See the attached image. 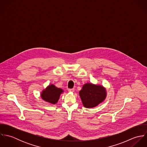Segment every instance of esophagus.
Returning a JSON list of instances; mask_svg holds the SVG:
<instances>
[{
	"instance_id": "34e87169",
	"label": "esophagus",
	"mask_w": 147,
	"mask_h": 147,
	"mask_svg": "<svg viewBox=\"0 0 147 147\" xmlns=\"http://www.w3.org/2000/svg\"><path fill=\"white\" fill-rule=\"evenodd\" d=\"M68 92H74L75 91V89L74 88H72V89H68Z\"/></svg>"
}]
</instances>
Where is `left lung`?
Returning <instances> with one entry per match:
<instances>
[{
	"mask_svg": "<svg viewBox=\"0 0 147 147\" xmlns=\"http://www.w3.org/2000/svg\"><path fill=\"white\" fill-rule=\"evenodd\" d=\"M79 95L84 107L92 108L104 101L106 92L102 85L86 83L83 86Z\"/></svg>",
	"mask_w": 147,
	"mask_h": 147,
	"instance_id": "left-lung-1",
	"label": "left lung"
}]
</instances>
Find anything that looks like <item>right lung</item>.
Here are the masks:
<instances>
[{"label": "right lung", "mask_w": 147, "mask_h": 147, "mask_svg": "<svg viewBox=\"0 0 147 147\" xmlns=\"http://www.w3.org/2000/svg\"><path fill=\"white\" fill-rule=\"evenodd\" d=\"M63 90L56 87L54 85H49L41 93V98L43 100L52 104H55L58 101L60 95Z\"/></svg>", "instance_id": "right-lung-1"}]
</instances>
